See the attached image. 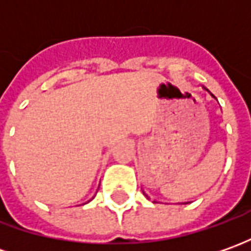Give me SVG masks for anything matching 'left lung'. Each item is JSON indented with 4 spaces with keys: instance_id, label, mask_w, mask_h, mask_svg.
<instances>
[{
    "instance_id": "8db88e82",
    "label": "left lung",
    "mask_w": 251,
    "mask_h": 251,
    "mask_svg": "<svg viewBox=\"0 0 251 251\" xmlns=\"http://www.w3.org/2000/svg\"><path fill=\"white\" fill-rule=\"evenodd\" d=\"M201 88H203V90H204V91H207L208 94H210V95H211V97H213V98H214V99H217L216 97H214V95H213V94H211V92H210V91H208L207 88H206V87H201ZM144 195H145V196H146V198H148V199H151V198H149V196H148V195H146L145 192H144Z\"/></svg>"
}]
</instances>
